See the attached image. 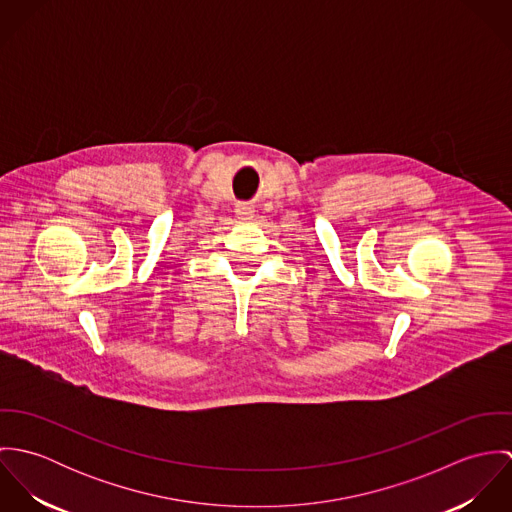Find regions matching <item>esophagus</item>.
Listing matches in <instances>:
<instances>
[{
    "instance_id": "34e87169",
    "label": "esophagus",
    "mask_w": 512,
    "mask_h": 512,
    "mask_svg": "<svg viewBox=\"0 0 512 512\" xmlns=\"http://www.w3.org/2000/svg\"><path fill=\"white\" fill-rule=\"evenodd\" d=\"M236 215H238V219H252L254 217V207L250 203H238L236 205Z\"/></svg>"
}]
</instances>
